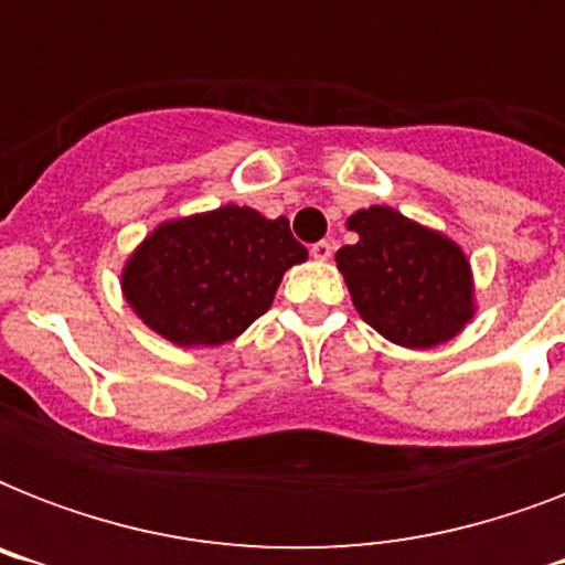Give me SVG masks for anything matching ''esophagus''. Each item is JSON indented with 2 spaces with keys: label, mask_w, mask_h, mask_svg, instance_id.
<instances>
[{
  "label": "esophagus",
  "mask_w": 565,
  "mask_h": 565,
  "mask_svg": "<svg viewBox=\"0 0 565 565\" xmlns=\"http://www.w3.org/2000/svg\"><path fill=\"white\" fill-rule=\"evenodd\" d=\"M310 255L317 257V260H328V257L334 255V243L331 239H319V243L310 246Z\"/></svg>",
  "instance_id": "esophagus-1"
}]
</instances>
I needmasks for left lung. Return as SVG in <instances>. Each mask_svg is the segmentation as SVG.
Segmentation results:
<instances>
[{
  "instance_id": "left-lung-1",
  "label": "left lung",
  "mask_w": 565,
  "mask_h": 565,
  "mask_svg": "<svg viewBox=\"0 0 565 565\" xmlns=\"http://www.w3.org/2000/svg\"><path fill=\"white\" fill-rule=\"evenodd\" d=\"M358 243L337 252V269L363 322L407 349L451 340L472 319V273L457 243L375 204L349 220Z\"/></svg>"
}]
</instances>
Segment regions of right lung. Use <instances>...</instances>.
<instances>
[{
  "label": "right lung",
  "mask_w": 565,
  "mask_h": 565,
  "mask_svg": "<svg viewBox=\"0 0 565 565\" xmlns=\"http://www.w3.org/2000/svg\"><path fill=\"white\" fill-rule=\"evenodd\" d=\"M305 257L284 216L225 204L158 225L128 257L122 292L170 343L222 345L264 317L284 273Z\"/></svg>",
  "instance_id": "1"
}]
</instances>
